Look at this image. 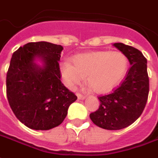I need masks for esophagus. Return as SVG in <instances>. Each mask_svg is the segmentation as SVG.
<instances>
[{
  "mask_svg": "<svg viewBox=\"0 0 158 158\" xmlns=\"http://www.w3.org/2000/svg\"><path fill=\"white\" fill-rule=\"evenodd\" d=\"M77 98L79 99H84L86 98V96L83 94H81L80 93H77Z\"/></svg>",
  "mask_w": 158,
  "mask_h": 158,
  "instance_id": "34e87169",
  "label": "esophagus"
}]
</instances>
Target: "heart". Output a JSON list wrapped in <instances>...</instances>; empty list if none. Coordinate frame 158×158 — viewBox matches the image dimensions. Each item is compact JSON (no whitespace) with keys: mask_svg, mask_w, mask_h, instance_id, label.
I'll list each match as a JSON object with an SVG mask.
<instances>
[{"mask_svg":"<svg viewBox=\"0 0 158 158\" xmlns=\"http://www.w3.org/2000/svg\"><path fill=\"white\" fill-rule=\"evenodd\" d=\"M128 59L117 51H95L73 58V64L64 60L60 71L65 84L74 88L87 77L88 83L96 93L111 91L120 84L128 69Z\"/></svg>","mask_w":158,"mask_h":158,"instance_id":"heart-1","label":"heart"}]
</instances>
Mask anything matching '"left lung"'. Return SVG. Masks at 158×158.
I'll return each instance as SVG.
<instances>
[{
  "label": "left lung",
  "mask_w": 158,
  "mask_h": 158,
  "mask_svg": "<svg viewBox=\"0 0 158 158\" xmlns=\"http://www.w3.org/2000/svg\"><path fill=\"white\" fill-rule=\"evenodd\" d=\"M127 56L131 67L125 79L109 94L99 96V109L89 117L98 127L119 130L128 127L140 117L148 99L147 60L142 52L123 43H114Z\"/></svg>",
  "instance_id": "left-lung-1"
}]
</instances>
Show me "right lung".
Listing matches in <instances>:
<instances>
[{"mask_svg":"<svg viewBox=\"0 0 158 158\" xmlns=\"http://www.w3.org/2000/svg\"><path fill=\"white\" fill-rule=\"evenodd\" d=\"M61 45L29 42L13 52L6 73V97L19 120L35 130L59 126L77 97L61 82ZM40 57L44 65L34 61Z\"/></svg>","mask_w":158,"mask_h":158,"instance_id":"add662e5","label":"right lung"}]
</instances>
